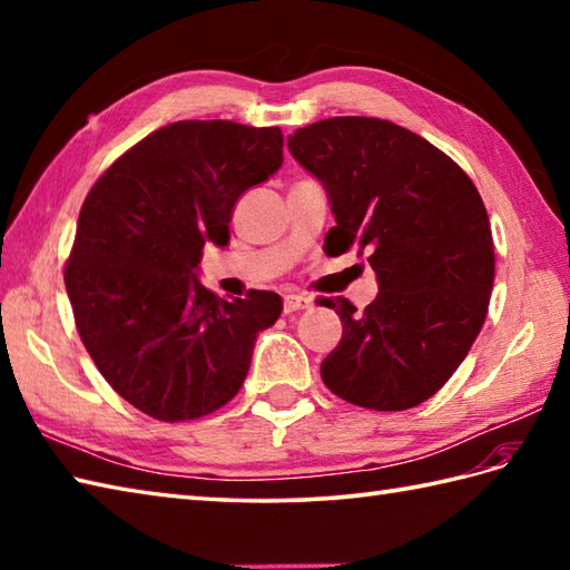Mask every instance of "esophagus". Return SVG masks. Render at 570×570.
Listing matches in <instances>:
<instances>
[{"label":"esophagus","instance_id":"1","mask_svg":"<svg viewBox=\"0 0 570 570\" xmlns=\"http://www.w3.org/2000/svg\"><path fill=\"white\" fill-rule=\"evenodd\" d=\"M313 306V301L308 296H286L284 298V313H294V311H306Z\"/></svg>","mask_w":570,"mask_h":570}]
</instances>
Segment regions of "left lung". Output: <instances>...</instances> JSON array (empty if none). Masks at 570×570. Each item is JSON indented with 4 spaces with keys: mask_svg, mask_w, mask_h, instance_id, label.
<instances>
[{
    "mask_svg": "<svg viewBox=\"0 0 570 570\" xmlns=\"http://www.w3.org/2000/svg\"><path fill=\"white\" fill-rule=\"evenodd\" d=\"M328 190V254L357 249L377 272L365 311L325 298L343 337L321 377L345 402L404 411L453 377L485 323L494 247L485 203L451 156L377 117H331L288 137Z\"/></svg>",
    "mask_w": 570,
    "mask_h": 570,
    "instance_id": "obj_1",
    "label": "left lung"
}]
</instances>
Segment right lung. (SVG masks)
<instances>
[{
	"label": "right lung",
	"instance_id": "1",
	"mask_svg": "<svg viewBox=\"0 0 570 570\" xmlns=\"http://www.w3.org/2000/svg\"><path fill=\"white\" fill-rule=\"evenodd\" d=\"M282 149L278 127L184 119L119 156L82 203L63 274L78 335L107 384L156 421L225 406L282 313L274 292L225 301L196 278L205 242L227 245L237 198Z\"/></svg>",
	"mask_w": 570,
	"mask_h": 570
}]
</instances>
